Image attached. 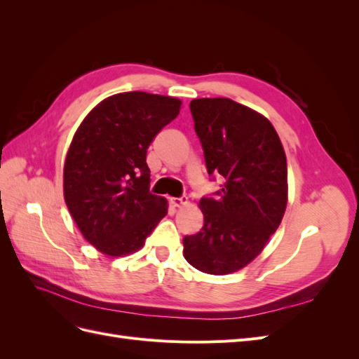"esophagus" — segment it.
Segmentation results:
<instances>
[{"mask_svg":"<svg viewBox=\"0 0 359 359\" xmlns=\"http://www.w3.org/2000/svg\"><path fill=\"white\" fill-rule=\"evenodd\" d=\"M169 203L172 206H175V208H180V206L187 203V199L186 198H169Z\"/></svg>","mask_w":359,"mask_h":359,"instance_id":"34e87169","label":"esophagus"}]
</instances>
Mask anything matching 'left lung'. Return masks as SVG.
I'll use <instances>...</instances> for the list:
<instances>
[{"mask_svg":"<svg viewBox=\"0 0 359 359\" xmlns=\"http://www.w3.org/2000/svg\"><path fill=\"white\" fill-rule=\"evenodd\" d=\"M194 132L206 170L224 178L219 198H202L203 226L184 236V257L196 269L226 276L265 248L287 205V163L269 119L231 99H194Z\"/></svg>","mask_w":359,"mask_h":359,"instance_id":"left-lung-1","label":"left lung"}]
</instances>
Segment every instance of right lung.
<instances>
[{"label": "right lung", "mask_w": 359, "mask_h": 359, "mask_svg": "<svg viewBox=\"0 0 359 359\" xmlns=\"http://www.w3.org/2000/svg\"><path fill=\"white\" fill-rule=\"evenodd\" d=\"M181 104L175 97L119 93L76 130L64 163V201L85 240L103 255L137 252L168 214V201L148 190L147 149Z\"/></svg>", "instance_id": "obj_1"}]
</instances>
